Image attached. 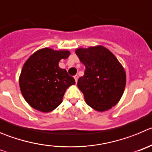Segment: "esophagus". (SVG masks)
<instances>
[{
  "instance_id": "34e87169",
  "label": "esophagus",
  "mask_w": 152,
  "mask_h": 152,
  "mask_svg": "<svg viewBox=\"0 0 152 152\" xmlns=\"http://www.w3.org/2000/svg\"><path fill=\"white\" fill-rule=\"evenodd\" d=\"M74 79H75V81H76V83H77L78 79H79V76H78V75H76V76H74Z\"/></svg>"
}]
</instances>
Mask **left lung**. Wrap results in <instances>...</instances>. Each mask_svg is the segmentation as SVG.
I'll return each mask as SVG.
<instances>
[{"mask_svg":"<svg viewBox=\"0 0 152 152\" xmlns=\"http://www.w3.org/2000/svg\"><path fill=\"white\" fill-rule=\"evenodd\" d=\"M76 54L86 66L77 86L86 104L99 112L110 110L122 97L126 75L114 54L102 45L76 49Z\"/></svg>","mask_w":152,"mask_h":152,"instance_id":"1","label":"left lung"}]
</instances>
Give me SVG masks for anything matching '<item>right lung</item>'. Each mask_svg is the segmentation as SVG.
Returning <instances> with one entry per match:
<instances>
[{
  "instance_id": "add662e5",
  "label": "right lung",
  "mask_w": 152,
  "mask_h": 152,
  "mask_svg": "<svg viewBox=\"0 0 152 152\" xmlns=\"http://www.w3.org/2000/svg\"><path fill=\"white\" fill-rule=\"evenodd\" d=\"M69 54L68 50L45 48L36 50L23 64L19 78L20 91L34 109L52 111L61 104L66 90L76 84L73 76L58 65Z\"/></svg>"
}]
</instances>
